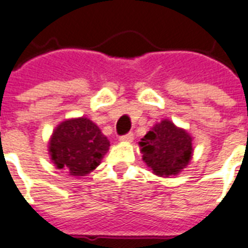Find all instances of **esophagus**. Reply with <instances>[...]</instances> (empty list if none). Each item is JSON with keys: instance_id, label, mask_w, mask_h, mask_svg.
Segmentation results:
<instances>
[{"instance_id": "34e87169", "label": "esophagus", "mask_w": 248, "mask_h": 248, "mask_svg": "<svg viewBox=\"0 0 248 248\" xmlns=\"http://www.w3.org/2000/svg\"><path fill=\"white\" fill-rule=\"evenodd\" d=\"M133 138H134L133 133H128V134H125V136L120 137L119 140H120V142H123V143H130L133 140Z\"/></svg>"}]
</instances>
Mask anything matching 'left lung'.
<instances>
[{"mask_svg":"<svg viewBox=\"0 0 248 248\" xmlns=\"http://www.w3.org/2000/svg\"><path fill=\"white\" fill-rule=\"evenodd\" d=\"M142 159L155 175H179L193 158V137L185 129L163 119L155 124L139 142Z\"/></svg>","mask_w":248,"mask_h":248,"instance_id":"obj_1","label":"left lung"}]
</instances>
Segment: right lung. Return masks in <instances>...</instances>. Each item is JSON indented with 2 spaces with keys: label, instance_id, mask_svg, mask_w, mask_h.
<instances>
[{
  "label": "right lung",
  "instance_id": "right-lung-1",
  "mask_svg": "<svg viewBox=\"0 0 248 248\" xmlns=\"http://www.w3.org/2000/svg\"><path fill=\"white\" fill-rule=\"evenodd\" d=\"M110 142L89 118H72L59 123L48 143L52 162L69 176L82 177L101 163Z\"/></svg>",
  "mask_w": 248,
  "mask_h": 248
}]
</instances>
